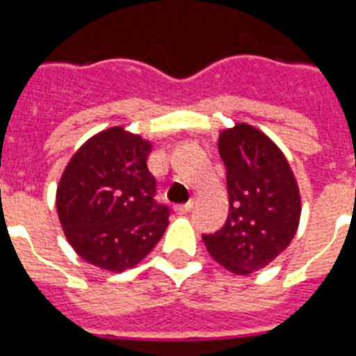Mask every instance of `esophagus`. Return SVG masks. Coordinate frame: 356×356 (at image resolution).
I'll use <instances>...</instances> for the list:
<instances>
[{
  "mask_svg": "<svg viewBox=\"0 0 356 356\" xmlns=\"http://www.w3.org/2000/svg\"><path fill=\"white\" fill-rule=\"evenodd\" d=\"M193 209V202H188V204H181V206H175V211L179 214H184V213H190Z\"/></svg>",
  "mask_w": 356,
  "mask_h": 356,
  "instance_id": "1",
  "label": "esophagus"
}]
</instances>
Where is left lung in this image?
<instances>
[{"label":"left lung","instance_id":"1","mask_svg":"<svg viewBox=\"0 0 356 356\" xmlns=\"http://www.w3.org/2000/svg\"><path fill=\"white\" fill-rule=\"evenodd\" d=\"M227 170L229 216L214 234H202L211 257L236 275L270 264L296 234L302 202L286 156L264 133L236 124L220 133Z\"/></svg>","mask_w":356,"mask_h":356}]
</instances>
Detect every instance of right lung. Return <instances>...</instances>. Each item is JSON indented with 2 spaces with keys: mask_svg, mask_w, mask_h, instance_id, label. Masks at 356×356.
<instances>
[{
  "mask_svg": "<svg viewBox=\"0 0 356 356\" xmlns=\"http://www.w3.org/2000/svg\"><path fill=\"white\" fill-rule=\"evenodd\" d=\"M150 142L111 127L72 156L56 209L65 238L86 262L108 271L138 264L168 227L170 209L156 202V177L147 168Z\"/></svg>",
  "mask_w": 356,
  "mask_h": 356,
  "instance_id": "right-lung-1",
  "label": "right lung"
}]
</instances>
